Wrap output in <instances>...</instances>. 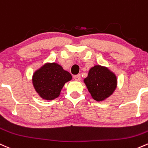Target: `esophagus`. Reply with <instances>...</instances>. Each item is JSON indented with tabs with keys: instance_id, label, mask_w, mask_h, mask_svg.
Returning a JSON list of instances; mask_svg holds the SVG:
<instances>
[{
	"instance_id": "esophagus-1",
	"label": "esophagus",
	"mask_w": 148,
	"mask_h": 148,
	"mask_svg": "<svg viewBox=\"0 0 148 148\" xmlns=\"http://www.w3.org/2000/svg\"><path fill=\"white\" fill-rule=\"evenodd\" d=\"M74 80H75V81H78V82H79V81H80V80H81V76H80V74H77V75L74 76Z\"/></svg>"
}]
</instances>
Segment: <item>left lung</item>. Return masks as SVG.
<instances>
[{"mask_svg":"<svg viewBox=\"0 0 148 148\" xmlns=\"http://www.w3.org/2000/svg\"><path fill=\"white\" fill-rule=\"evenodd\" d=\"M84 83L92 98L97 101H102L114 91L116 87V78L108 68L95 65L89 70Z\"/></svg>","mask_w":148,"mask_h":148,"instance_id":"obj_1","label":"left lung"}]
</instances>
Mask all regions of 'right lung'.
<instances>
[{"instance_id": "1", "label": "right lung", "mask_w": 148, "mask_h": 148, "mask_svg": "<svg viewBox=\"0 0 148 148\" xmlns=\"http://www.w3.org/2000/svg\"><path fill=\"white\" fill-rule=\"evenodd\" d=\"M71 79V74L60 65L48 63L35 71L33 84L42 98L50 100L59 96L64 84Z\"/></svg>"}]
</instances>
